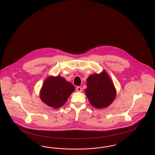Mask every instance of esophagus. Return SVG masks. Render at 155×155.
<instances>
[{"mask_svg": "<svg viewBox=\"0 0 155 155\" xmlns=\"http://www.w3.org/2000/svg\"><path fill=\"white\" fill-rule=\"evenodd\" d=\"M76 91L78 92H82V89L81 88V87H78L76 88Z\"/></svg>", "mask_w": 155, "mask_h": 155, "instance_id": "obj_1", "label": "esophagus"}]
</instances>
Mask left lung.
<instances>
[{
	"instance_id": "1",
	"label": "left lung",
	"mask_w": 155,
	"mask_h": 155,
	"mask_svg": "<svg viewBox=\"0 0 155 155\" xmlns=\"http://www.w3.org/2000/svg\"><path fill=\"white\" fill-rule=\"evenodd\" d=\"M87 81L85 92L91 105L97 109H102L111 104L116 97L117 91L106 71L90 75Z\"/></svg>"
}]
</instances>
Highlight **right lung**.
Returning <instances> with one entry per match:
<instances>
[{"label": "right lung", "mask_w": 155, "mask_h": 155, "mask_svg": "<svg viewBox=\"0 0 155 155\" xmlns=\"http://www.w3.org/2000/svg\"><path fill=\"white\" fill-rule=\"evenodd\" d=\"M75 91L74 85L61 76H50L44 81L40 97L45 104L53 108L64 105Z\"/></svg>", "instance_id": "right-lung-1"}]
</instances>
